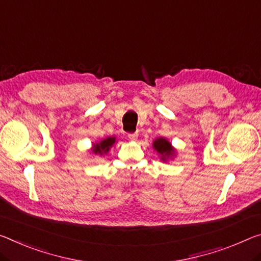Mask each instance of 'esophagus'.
Here are the masks:
<instances>
[{"mask_svg": "<svg viewBox=\"0 0 261 261\" xmlns=\"http://www.w3.org/2000/svg\"><path fill=\"white\" fill-rule=\"evenodd\" d=\"M127 137H129L131 140H136L138 137V132H134V134H129L127 135Z\"/></svg>", "mask_w": 261, "mask_h": 261, "instance_id": "obj_1", "label": "esophagus"}]
</instances>
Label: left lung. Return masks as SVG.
<instances>
[{
  "label": "left lung",
  "instance_id": "8db88e82",
  "mask_svg": "<svg viewBox=\"0 0 261 261\" xmlns=\"http://www.w3.org/2000/svg\"><path fill=\"white\" fill-rule=\"evenodd\" d=\"M153 147H154V150H156V152L160 153L164 158L174 154V150H173L171 144H169L168 140H166L165 138L155 139L154 143H153Z\"/></svg>",
  "mask_w": 261,
  "mask_h": 261
}]
</instances>
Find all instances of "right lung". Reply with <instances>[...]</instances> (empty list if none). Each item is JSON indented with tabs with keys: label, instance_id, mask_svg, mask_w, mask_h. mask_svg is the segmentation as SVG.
<instances>
[{
	"label": "right lung",
	"instance_id": "obj_1",
	"mask_svg": "<svg viewBox=\"0 0 261 261\" xmlns=\"http://www.w3.org/2000/svg\"><path fill=\"white\" fill-rule=\"evenodd\" d=\"M115 138L109 137L105 140H102L100 144H95L93 146V152L96 154H102V153H107L109 151V148L114 145Z\"/></svg>",
	"mask_w": 261,
	"mask_h": 261
}]
</instances>
